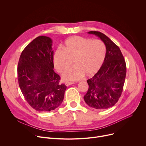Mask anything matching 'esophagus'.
<instances>
[{
	"label": "esophagus",
	"mask_w": 146,
	"mask_h": 146,
	"mask_svg": "<svg viewBox=\"0 0 146 146\" xmlns=\"http://www.w3.org/2000/svg\"><path fill=\"white\" fill-rule=\"evenodd\" d=\"M74 84V83L72 82H66L65 83V85H66V86H69L70 85H72V84Z\"/></svg>",
	"instance_id": "34e87169"
}]
</instances>
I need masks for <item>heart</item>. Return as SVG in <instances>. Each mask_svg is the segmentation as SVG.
<instances>
[{
  "instance_id": "1",
  "label": "heart",
  "mask_w": 146,
  "mask_h": 146,
  "mask_svg": "<svg viewBox=\"0 0 146 146\" xmlns=\"http://www.w3.org/2000/svg\"><path fill=\"white\" fill-rule=\"evenodd\" d=\"M106 55L104 43L99 39L74 36L64 42L63 47L58 48L54 55V64L59 73H63L72 64L74 66L62 76L66 81L77 80L84 74L90 77L101 68Z\"/></svg>"
}]
</instances>
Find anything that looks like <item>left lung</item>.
Instances as JSON below:
<instances>
[{"mask_svg":"<svg viewBox=\"0 0 146 146\" xmlns=\"http://www.w3.org/2000/svg\"><path fill=\"white\" fill-rule=\"evenodd\" d=\"M99 37L106 46V55L98 72L87 80L88 90L84 100L89 107L97 110L108 109L117 102L125 83L126 66L119 48L103 33L90 31Z\"/></svg>","mask_w":146,"mask_h":146,"instance_id":"left-lung-1","label":"left lung"}]
</instances>
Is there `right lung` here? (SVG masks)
Here are the masks:
<instances>
[{
	"label": "right lung",
	"instance_id": "obj_1",
	"mask_svg": "<svg viewBox=\"0 0 146 146\" xmlns=\"http://www.w3.org/2000/svg\"><path fill=\"white\" fill-rule=\"evenodd\" d=\"M52 40L35 38L23 50L18 63L20 90L31 107L39 112L54 110L62 104L66 87L54 70Z\"/></svg>",
	"mask_w": 146,
	"mask_h": 146
}]
</instances>
